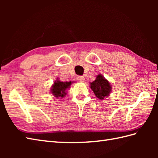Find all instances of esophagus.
Listing matches in <instances>:
<instances>
[{
  "instance_id": "esophagus-1",
  "label": "esophagus",
  "mask_w": 158,
  "mask_h": 158,
  "mask_svg": "<svg viewBox=\"0 0 158 158\" xmlns=\"http://www.w3.org/2000/svg\"><path fill=\"white\" fill-rule=\"evenodd\" d=\"M77 79H78V81L79 82H83L85 81L84 77H83V76H78L77 77Z\"/></svg>"
}]
</instances>
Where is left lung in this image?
I'll list each match as a JSON object with an SVG mask.
<instances>
[{"label":"left lung","instance_id":"obj_1","mask_svg":"<svg viewBox=\"0 0 158 158\" xmlns=\"http://www.w3.org/2000/svg\"><path fill=\"white\" fill-rule=\"evenodd\" d=\"M89 85L96 96L100 100L107 98L112 90L110 83L100 74L97 75L95 81L90 83Z\"/></svg>","mask_w":158,"mask_h":158}]
</instances>
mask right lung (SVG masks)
Instances as JSON below:
<instances>
[{
	"label": "right lung",
	"mask_w": 158,
	"mask_h": 158,
	"mask_svg": "<svg viewBox=\"0 0 158 158\" xmlns=\"http://www.w3.org/2000/svg\"><path fill=\"white\" fill-rule=\"evenodd\" d=\"M73 81H60L57 79L52 86L51 92L56 98H62L67 94V89L70 88Z\"/></svg>",
	"instance_id": "right-lung-1"
}]
</instances>
